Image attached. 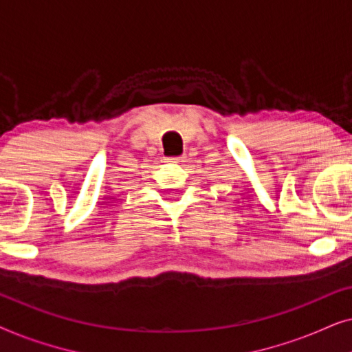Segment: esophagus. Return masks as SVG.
Wrapping results in <instances>:
<instances>
[{
    "mask_svg": "<svg viewBox=\"0 0 352 352\" xmlns=\"http://www.w3.org/2000/svg\"><path fill=\"white\" fill-rule=\"evenodd\" d=\"M171 162H182V157H173V158H170Z\"/></svg>",
    "mask_w": 352,
    "mask_h": 352,
    "instance_id": "esophagus-1",
    "label": "esophagus"
}]
</instances>
